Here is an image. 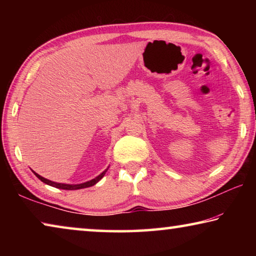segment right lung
I'll return each mask as SVG.
<instances>
[{"label": "right lung", "instance_id": "obj_1", "mask_svg": "<svg viewBox=\"0 0 256 256\" xmlns=\"http://www.w3.org/2000/svg\"><path fill=\"white\" fill-rule=\"evenodd\" d=\"M108 170V168H107ZM107 170H104L100 175H98L97 177H94V180H88L86 182V183H81V184H63V183H56V182H52L50 180L47 178H44V177L38 175L37 172H34V174L36 175L38 178H40L42 183H45L47 185H50L53 186V188H60V190H80V188H90V186H94V184H97L99 180H100L104 176H105Z\"/></svg>", "mask_w": 256, "mask_h": 256}]
</instances>
